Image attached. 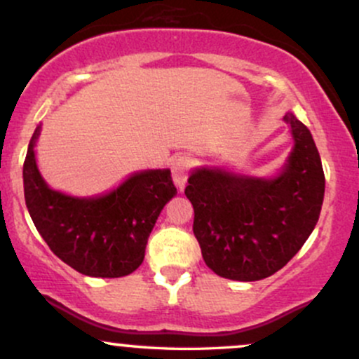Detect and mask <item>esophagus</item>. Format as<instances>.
Here are the masks:
<instances>
[{"mask_svg": "<svg viewBox=\"0 0 359 359\" xmlns=\"http://www.w3.org/2000/svg\"><path fill=\"white\" fill-rule=\"evenodd\" d=\"M191 156L187 155H179L175 156V160L172 161V177L173 182L179 189H184L187 182V175L189 170H191Z\"/></svg>", "mask_w": 359, "mask_h": 359, "instance_id": "1", "label": "esophagus"}]
</instances>
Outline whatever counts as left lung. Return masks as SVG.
Returning a JSON list of instances; mask_svg holds the SVG:
<instances>
[{"label":"left lung","mask_w":359,"mask_h":359,"mask_svg":"<svg viewBox=\"0 0 359 359\" xmlns=\"http://www.w3.org/2000/svg\"><path fill=\"white\" fill-rule=\"evenodd\" d=\"M294 148L281 175L254 179L218 168L192 172L186 187L204 262L235 281H259L286 266L310 237L325 177L306 126L286 114Z\"/></svg>","instance_id":"1"}]
</instances>
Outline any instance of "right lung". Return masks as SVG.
<instances>
[{
    "label": "right lung",
    "mask_w": 359,
    "mask_h": 359,
    "mask_svg": "<svg viewBox=\"0 0 359 359\" xmlns=\"http://www.w3.org/2000/svg\"><path fill=\"white\" fill-rule=\"evenodd\" d=\"M35 129L23 163L30 218L49 249L93 278L131 274L144 259L148 237L165 204L175 196L170 170H144L102 198L78 199L47 187L35 165Z\"/></svg>",
    "instance_id": "right-lung-1"
}]
</instances>
